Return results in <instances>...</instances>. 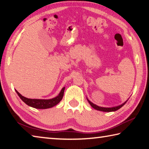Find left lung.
Returning <instances> with one entry per match:
<instances>
[{
    "label": "left lung",
    "mask_w": 149,
    "mask_h": 149,
    "mask_svg": "<svg viewBox=\"0 0 149 149\" xmlns=\"http://www.w3.org/2000/svg\"><path fill=\"white\" fill-rule=\"evenodd\" d=\"M87 100H88V102L89 103V104L91 106L92 108H93L94 109H97V110H99V111H105V112H110V111H117L119 109H120L121 107H123V106H124L126 102H127L128 100L127 101H125L124 103H123L122 104L119 105V106H115V107H111V108H105V107H101V106H99L96 104H95L93 102H91L90 100H88V98H87Z\"/></svg>",
    "instance_id": "left-lung-1"
}]
</instances>
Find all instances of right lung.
<instances>
[{"instance_id":"obj_1","label":"right lung","mask_w":149,"mask_h":149,"mask_svg":"<svg viewBox=\"0 0 149 149\" xmlns=\"http://www.w3.org/2000/svg\"><path fill=\"white\" fill-rule=\"evenodd\" d=\"M65 88V87H63L60 91V93L58 95V96L50 99H29V98L22 96V95L19 93L17 90H15V91L19 95V97L21 98V99L23 101L25 104H26L28 106H30V107L37 109H47L54 107V106L58 104L60 102L63 98Z\"/></svg>"}]
</instances>
